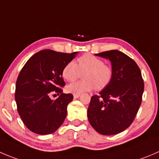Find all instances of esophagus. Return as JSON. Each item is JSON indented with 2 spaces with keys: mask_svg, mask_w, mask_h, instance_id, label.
Masks as SVG:
<instances>
[{
  "mask_svg": "<svg viewBox=\"0 0 159 159\" xmlns=\"http://www.w3.org/2000/svg\"><path fill=\"white\" fill-rule=\"evenodd\" d=\"M80 97V94H74V98H78Z\"/></svg>",
  "mask_w": 159,
  "mask_h": 159,
  "instance_id": "esophagus-1",
  "label": "esophagus"
}]
</instances>
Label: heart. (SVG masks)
Listing matches in <instances>:
<instances>
[{"instance_id": "b5f03b06", "label": "heart", "mask_w": 159, "mask_h": 159, "mask_svg": "<svg viewBox=\"0 0 159 159\" xmlns=\"http://www.w3.org/2000/svg\"><path fill=\"white\" fill-rule=\"evenodd\" d=\"M84 73V80L72 83L66 88L67 92L81 94L84 92L101 90L110 82L112 77V70L109 66L105 64L102 59L92 54H84L79 57L77 64L70 61L62 70V77L69 82H73Z\"/></svg>"}]
</instances>
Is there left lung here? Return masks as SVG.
<instances>
[{
	"label": "left lung",
	"mask_w": 159,
	"mask_h": 159,
	"mask_svg": "<svg viewBox=\"0 0 159 159\" xmlns=\"http://www.w3.org/2000/svg\"><path fill=\"white\" fill-rule=\"evenodd\" d=\"M95 55L111 61L112 77L99 95L91 98L88 118L98 133L116 134L133 123L142 101L144 81L138 64L125 53L114 50Z\"/></svg>",
	"instance_id": "obj_1"
}]
</instances>
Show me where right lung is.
I'll list each match as a JSON object with an SVG mask.
<instances>
[{
	"label": "right lung",
	"instance_id": "1",
	"mask_svg": "<svg viewBox=\"0 0 159 159\" xmlns=\"http://www.w3.org/2000/svg\"><path fill=\"white\" fill-rule=\"evenodd\" d=\"M77 54L41 50L31 57L20 71L15 85L17 109L25 125L33 133L52 134L64 123L73 95L63 93L61 87L65 82L62 70ZM53 93L60 96L51 100Z\"/></svg>",
	"mask_w": 159,
	"mask_h": 159
}]
</instances>
